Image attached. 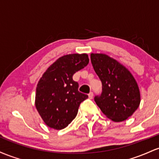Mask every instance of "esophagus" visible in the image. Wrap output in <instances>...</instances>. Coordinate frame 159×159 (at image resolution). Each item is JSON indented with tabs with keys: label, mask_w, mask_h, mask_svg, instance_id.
Masks as SVG:
<instances>
[{
	"label": "esophagus",
	"mask_w": 159,
	"mask_h": 159,
	"mask_svg": "<svg viewBox=\"0 0 159 159\" xmlns=\"http://www.w3.org/2000/svg\"><path fill=\"white\" fill-rule=\"evenodd\" d=\"M89 98L90 99H92V98H93V92H90V93L89 94Z\"/></svg>",
	"instance_id": "esophagus-1"
}]
</instances>
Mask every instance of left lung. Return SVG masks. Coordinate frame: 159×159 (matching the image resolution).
<instances>
[{
  "label": "left lung",
  "mask_w": 159,
  "mask_h": 159,
  "mask_svg": "<svg viewBox=\"0 0 159 159\" xmlns=\"http://www.w3.org/2000/svg\"><path fill=\"white\" fill-rule=\"evenodd\" d=\"M91 61L102 83V92L94 101L105 116L114 122L131 116L140 103L139 87L125 66L105 54H91Z\"/></svg>",
  "instance_id": "left-lung-1"
}]
</instances>
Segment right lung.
<instances>
[{"label": "right lung", "mask_w": 159, "mask_h": 159, "mask_svg": "<svg viewBox=\"0 0 159 159\" xmlns=\"http://www.w3.org/2000/svg\"><path fill=\"white\" fill-rule=\"evenodd\" d=\"M87 54H69L57 59L39 80L35 106L49 128L67 127L76 116L80 103L88 95L78 91L79 84L73 80L76 72L89 64Z\"/></svg>", "instance_id": "obj_1"}]
</instances>
